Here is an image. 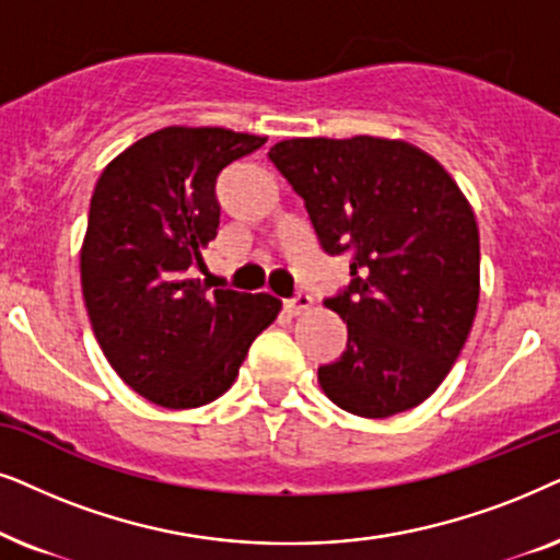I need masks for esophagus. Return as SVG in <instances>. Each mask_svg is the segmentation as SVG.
<instances>
[{"instance_id":"obj_1","label":"esophagus","mask_w":560,"mask_h":560,"mask_svg":"<svg viewBox=\"0 0 560 560\" xmlns=\"http://www.w3.org/2000/svg\"><path fill=\"white\" fill-rule=\"evenodd\" d=\"M284 307H287V312H292V315H302L304 310L312 307V296L300 292L296 296H292V300H287Z\"/></svg>"}]
</instances>
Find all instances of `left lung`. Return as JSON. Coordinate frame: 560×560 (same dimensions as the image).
Segmentation results:
<instances>
[{"instance_id": "8db88e82", "label": "left lung", "mask_w": 560, "mask_h": 560, "mask_svg": "<svg viewBox=\"0 0 560 560\" xmlns=\"http://www.w3.org/2000/svg\"><path fill=\"white\" fill-rule=\"evenodd\" d=\"M268 159L304 199L327 256H350L348 287L325 300L348 346L317 369L319 386L371 420L417 407L448 376L479 304V228L466 197L405 140L292 138Z\"/></svg>"}]
</instances>
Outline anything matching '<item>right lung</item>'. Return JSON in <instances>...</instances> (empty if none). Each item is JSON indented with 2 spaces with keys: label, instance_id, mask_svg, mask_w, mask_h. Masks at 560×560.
Masks as SVG:
<instances>
[{
  "label": "right lung",
  "instance_id": "obj_1",
  "mask_svg": "<svg viewBox=\"0 0 560 560\" xmlns=\"http://www.w3.org/2000/svg\"><path fill=\"white\" fill-rule=\"evenodd\" d=\"M264 143L225 128H163L119 153L94 186L81 248L86 312L109 366L153 405L222 397L279 315L271 294L210 292L191 279L218 235V176Z\"/></svg>",
  "mask_w": 560,
  "mask_h": 560
}]
</instances>
